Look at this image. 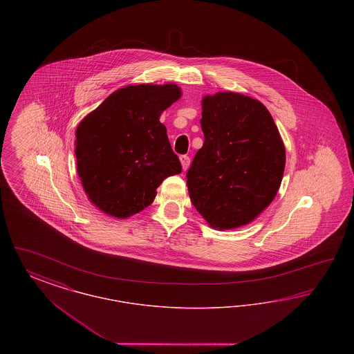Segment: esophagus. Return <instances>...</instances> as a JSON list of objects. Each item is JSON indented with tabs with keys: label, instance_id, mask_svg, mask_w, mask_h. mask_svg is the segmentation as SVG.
<instances>
[{
	"label": "esophagus",
	"instance_id": "1",
	"mask_svg": "<svg viewBox=\"0 0 354 354\" xmlns=\"http://www.w3.org/2000/svg\"><path fill=\"white\" fill-rule=\"evenodd\" d=\"M180 163H182V167H183V169L187 171L188 167H189V163H191V160H189V158H188L187 155H182V156H180Z\"/></svg>",
	"mask_w": 354,
	"mask_h": 354
}]
</instances>
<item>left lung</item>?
Here are the masks:
<instances>
[{"instance_id": "obj_1", "label": "left lung", "mask_w": 354, "mask_h": 354, "mask_svg": "<svg viewBox=\"0 0 354 354\" xmlns=\"http://www.w3.org/2000/svg\"><path fill=\"white\" fill-rule=\"evenodd\" d=\"M204 143L187 172L191 202L212 227L232 230L256 219L274 199L286 147L261 102L221 91L202 101Z\"/></svg>"}]
</instances>
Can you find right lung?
<instances>
[{"instance_id": "right-lung-1", "label": "right lung", "mask_w": 354, "mask_h": 354, "mask_svg": "<svg viewBox=\"0 0 354 354\" xmlns=\"http://www.w3.org/2000/svg\"><path fill=\"white\" fill-rule=\"evenodd\" d=\"M180 97L175 84L126 86L78 124L77 171L87 198L102 212L130 218L153 202L166 178L182 172L159 120Z\"/></svg>"}]
</instances>
